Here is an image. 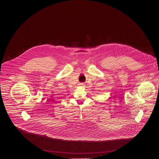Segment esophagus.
Instances as JSON below:
<instances>
[{"mask_svg":"<svg viewBox=\"0 0 159 159\" xmlns=\"http://www.w3.org/2000/svg\"><path fill=\"white\" fill-rule=\"evenodd\" d=\"M82 85H83V84H82Z\"/></svg>","mask_w":159,"mask_h":159,"instance_id":"34e87169","label":"esophagus"}]
</instances>
